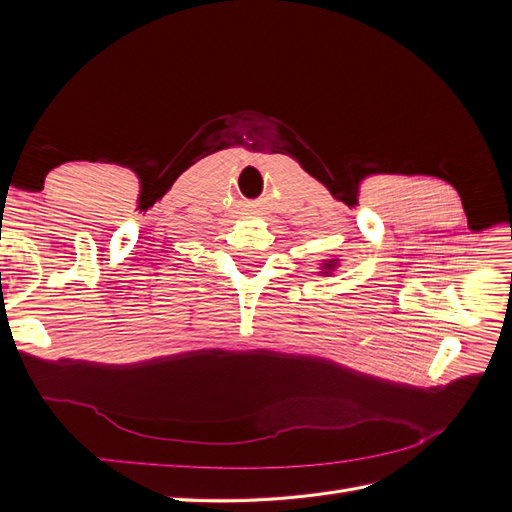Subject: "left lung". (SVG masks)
I'll list each match as a JSON object with an SVG mask.
<instances>
[{"mask_svg":"<svg viewBox=\"0 0 512 512\" xmlns=\"http://www.w3.org/2000/svg\"><path fill=\"white\" fill-rule=\"evenodd\" d=\"M339 267V258H327V260H322L320 262V271H318V275H331L335 269Z\"/></svg>","mask_w":512,"mask_h":512,"instance_id":"1","label":"left lung"}]
</instances>
